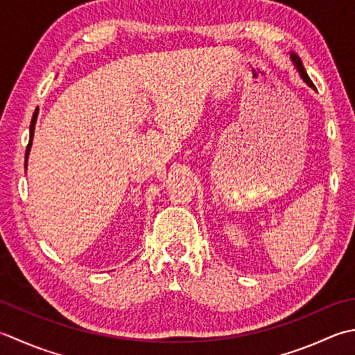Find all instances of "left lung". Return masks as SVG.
Instances as JSON below:
<instances>
[{
    "label": "left lung",
    "instance_id": "obj_1",
    "mask_svg": "<svg viewBox=\"0 0 355 355\" xmlns=\"http://www.w3.org/2000/svg\"><path fill=\"white\" fill-rule=\"evenodd\" d=\"M291 60H293V62H294V66L297 67V71H298V73H300V76H302V80L306 83V85L309 86V87H312L315 90V86H314V83L311 81V78L308 76V73H306V71H304V67H303V62H302V60H300V57H298L297 53H291Z\"/></svg>",
    "mask_w": 355,
    "mask_h": 355
}]
</instances>
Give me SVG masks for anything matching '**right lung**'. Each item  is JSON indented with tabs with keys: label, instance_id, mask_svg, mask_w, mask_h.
Here are the masks:
<instances>
[{
	"label": "right lung",
	"instance_id": "obj_1",
	"mask_svg": "<svg viewBox=\"0 0 355 355\" xmlns=\"http://www.w3.org/2000/svg\"><path fill=\"white\" fill-rule=\"evenodd\" d=\"M37 116H38V109L35 110V114L32 116V123H31V137H29V144L26 148V159H24V168L27 169V158H29L31 154V148H32V140H33V132H35V124H37Z\"/></svg>",
	"mask_w": 355,
	"mask_h": 355
}]
</instances>
